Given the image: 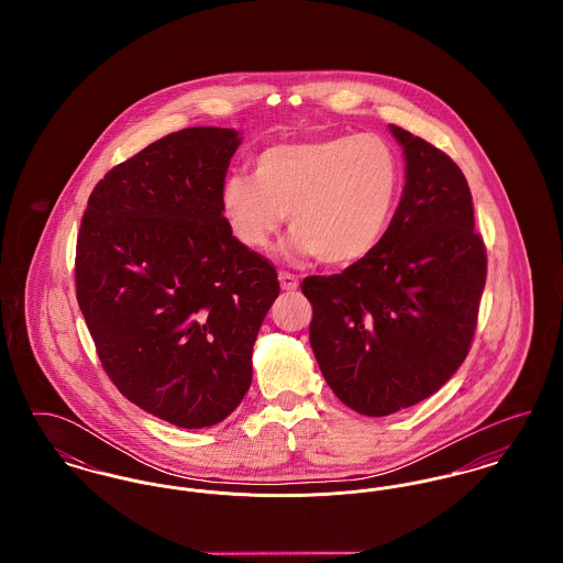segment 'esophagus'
Returning a JSON list of instances; mask_svg holds the SVG:
<instances>
[{
	"label": "esophagus",
	"instance_id": "esophagus-1",
	"mask_svg": "<svg viewBox=\"0 0 563 563\" xmlns=\"http://www.w3.org/2000/svg\"><path fill=\"white\" fill-rule=\"evenodd\" d=\"M278 283H280V287L285 289V291H295L297 287H299V278L291 274V272H280L278 274Z\"/></svg>",
	"mask_w": 563,
	"mask_h": 563
}]
</instances>
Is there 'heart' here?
Here are the masks:
<instances>
[{"mask_svg":"<svg viewBox=\"0 0 563 563\" xmlns=\"http://www.w3.org/2000/svg\"><path fill=\"white\" fill-rule=\"evenodd\" d=\"M401 189V158L384 136L340 134L269 145L255 156L253 179L223 181L221 211L249 251L268 249L287 214L294 255L350 266L384 241Z\"/></svg>","mask_w":563,"mask_h":563,"instance_id":"obj_1","label":"heart"}]
</instances>
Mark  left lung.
Instances as JSON below:
<instances>
[{"label":"left lung","instance_id":"obj_1","mask_svg":"<svg viewBox=\"0 0 563 563\" xmlns=\"http://www.w3.org/2000/svg\"><path fill=\"white\" fill-rule=\"evenodd\" d=\"M405 188L374 253L342 274L308 276L310 346L335 397L363 416L429 399L466 358L487 257L473 196L448 154L390 124Z\"/></svg>","mask_w":563,"mask_h":563}]
</instances>
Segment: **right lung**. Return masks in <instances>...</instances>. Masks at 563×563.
<instances>
[{"label":"right lung","mask_w":563,"mask_h":563,"mask_svg":"<svg viewBox=\"0 0 563 563\" xmlns=\"http://www.w3.org/2000/svg\"><path fill=\"white\" fill-rule=\"evenodd\" d=\"M234 129L166 134L95 186L76 246V295L115 388L181 429L225 420L280 294L276 269L221 211Z\"/></svg>","instance_id":"1"}]
</instances>
